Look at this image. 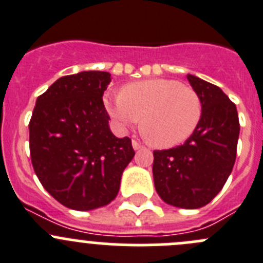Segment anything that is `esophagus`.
<instances>
[{
	"instance_id": "1",
	"label": "esophagus",
	"mask_w": 263,
	"mask_h": 263,
	"mask_svg": "<svg viewBox=\"0 0 263 263\" xmlns=\"http://www.w3.org/2000/svg\"><path fill=\"white\" fill-rule=\"evenodd\" d=\"M132 146H133L134 151H138V149H141V148H142V144H141V143H138V142H137V141H133V142H132Z\"/></svg>"
}]
</instances>
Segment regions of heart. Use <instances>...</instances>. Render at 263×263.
Instances as JSON below:
<instances>
[{"instance_id": "heart-1", "label": "heart", "mask_w": 263, "mask_h": 263, "mask_svg": "<svg viewBox=\"0 0 263 263\" xmlns=\"http://www.w3.org/2000/svg\"><path fill=\"white\" fill-rule=\"evenodd\" d=\"M107 112L122 130L141 121L147 141L160 148L186 142L199 126L202 103L192 87L169 79H152L125 85L120 96L103 97Z\"/></svg>"}]
</instances>
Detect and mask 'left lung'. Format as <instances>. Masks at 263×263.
I'll list each match as a JSON object with an SVG mask.
<instances>
[{
  "instance_id": "left-lung-1",
  "label": "left lung",
  "mask_w": 263,
  "mask_h": 263,
  "mask_svg": "<svg viewBox=\"0 0 263 263\" xmlns=\"http://www.w3.org/2000/svg\"><path fill=\"white\" fill-rule=\"evenodd\" d=\"M187 80L201 99V121L183 144L154 151L152 174L162 201L197 209L217 196L231 174L240 125L236 106L218 86L194 74Z\"/></svg>"
}]
</instances>
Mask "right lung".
Instances as JSON below:
<instances>
[{
  "label": "right lung",
  "instance_id": "right-lung-1",
  "mask_svg": "<svg viewBox=\"0 0 263 263\" xmlns=\"http://www.w3.org/2000/svg\"><path fill=\"white\" fill-rule=\"evenodd\" d=\"M111 73L82 71L58 79L36 101L29 149L44 189L73 211H92L117 196L133 160L132 141L109 129L104 90Z\"/></svg>",
  "mask_w": 263,
  "mask_h": 263
}]
</instances>
